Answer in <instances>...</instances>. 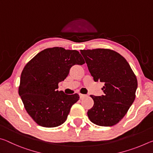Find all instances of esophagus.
Instances as JSON below:
<instances>
[{"instance_id":"34e87169","label":"esophagus","mask_w":153,"mask_h":153,"mask_svg":"<svg viewBox=\"0 0 153 153\" xmlns=\"http://www.w3.org/2000/svg\"><path fill=\"white\" fill-rule=\"evenodd\" d=\"M86 97V94H79V97H80V99H83V98H84L85 97Z\"/></svg>"}]
</instances>
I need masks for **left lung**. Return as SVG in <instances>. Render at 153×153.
<instances>
[{
    "mask_svg": "<svg viewBox=\"0 0 153 153\" xmlns=\"http://www.w3.org/2000/svg\"><path fill=\"white\" fill-rule=\"evenodd\" d=\"M81 54L94 81L105 84L104 95H90L94 105L88 111V116L98 126L115 125L135 100L138 87L135 74L126 59L110 49L82 50Z\"/></svg>",
    "mask_w": 153,
    "mask_h": 153,
    "instance_id": "1",
    "label": "left lung"
}]
</instances>
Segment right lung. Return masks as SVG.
<instances>
[{"label": "right lung", "mask_w": 153, "mask_h": 153, "mask_svg": "<svg viewBox=\"0 0 153 153\" xmlns=\"http://www.w3.org/2000/svg\"><path fill=\"white\" fill-rule=\"evenodd\" d=\"M84 63L78 51L53 47L40 52L26 64L21 75L19 94L36 123L54 128L66 121L79 97L59 91L58 84L68 76L72 66Z\"/></svg>", "instance_id": "obj_1"}]
</instances>
